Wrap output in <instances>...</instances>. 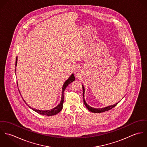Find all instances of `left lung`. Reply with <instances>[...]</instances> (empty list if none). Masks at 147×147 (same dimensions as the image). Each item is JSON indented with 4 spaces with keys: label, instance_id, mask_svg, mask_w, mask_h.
Listing matches in <instances>:
<instances>
[{
    "label": "left lung",
    "instance_id": "1",
    "mask_svg": "<svg viewBox=\"0 0 147 147\" xmlns=\"http://www.w3.org/2000/svg\"><path fill=\"white\" fill-rule=\"evenodd\" d=\"M83 101H84V105L86 106V107L88 109V110H89L90 111L92 112V113H102V112H105L106 111H108L111 109H113L114 107H115L116 105H117L118 103H117L113 105H111V106H107V107H105L104 108H93L91 106H90L89 105H88L86 104V102H85V99H84V92H85V89H84V86L83 85Z\"/></svg>",
    "mask_w": 147,
    "mask_h": 147
}]
</instances>
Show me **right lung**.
I'll use <instances>...</instances> for the list:
<instances>
[{
	"label": "right lung",
	"mask_w": 147,
	"mask_h": 147,
	"mask_svg": "<svg viewBox=\"0 0 147 147\" xmlns=\"http://www.w3.org/2000/svg\"><path fill=\"white\" fill-rule=\"evenodd\" d=\"M17 62H18V57L16 58V63H15V66L16 67L17 65ZM16 68H15V72H16ZM16 75V74L15 73ZM75 79V76L74 74H72L69 78L64 82V83L63 84V87H62V97H61V102L57 105L55 107L53 108V109L51 110H37V109H33L32 107H31L30 106L28 105L26 102L24 100V101L26 103V104L28 105L31 109H32L33 110H34V111L37 112V113L40 114H41V115H47V116H52V115H56L57 114H58V113H59L62 108H63V102H64V91L65 90V89L66 88V87H67L68 85L70 84L71 83H72V82H74Z\"/></svg>",
	"instance_id": "1"
}]
</instances>
